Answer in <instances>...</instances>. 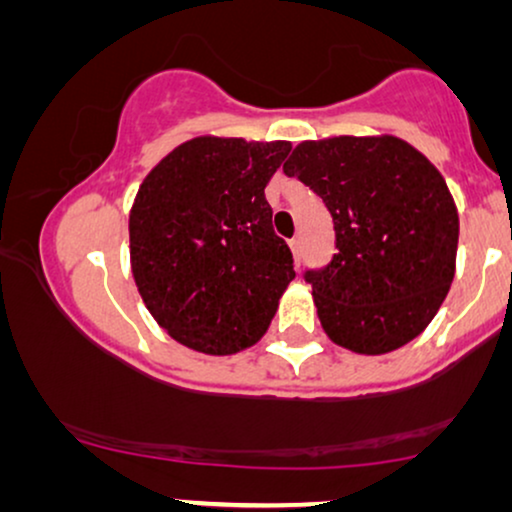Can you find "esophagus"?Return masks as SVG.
Here are the masks:
<instances>
[{"label":"esophagus","instance_id":"1","mask_svg":"<svg viewBox=\"0 0 512 512\" xmlns=\"http://www.w3.org/2000/svg\"><path fill=\"white\" fill-rule=\"evenodd\" d=\"M290 250H292L294 259H297V262H299V259H301V241L299 239H292L290 241Z\"/></svg>","mask_w":512,"mask_h":512}]
</instances>
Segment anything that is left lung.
<instances>
[{
  "mask_svg": "<svg viewBox=\"0 0 512 512\" xmlns=\"http://www.w3.org/2000/svg\"><path fill=\"white\" fill-rule=\"evenodd\" d=\"M283 171L334 220L338 253L306 271L325 334L359 355L420 336L457 269L459 213L441 171L392 134L301 141Z\"/></svg>",
  "mask_w": 512,
  "mask_h": 512,
  "instance_id": "obj_1",
  "label": "left lung"
}]
</instances>
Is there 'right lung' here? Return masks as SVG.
Listing matches in <instances>:
<instances>
[{
	"label": "right lung",
	"mask_w": 512,
	"mask_h": 512,
	"mask_svg": "<svg viewBox=\"0 0 512 512\" xmlns=\"http://www.w3.org/2000/svg\"><path fill=\"white\" fill-rule=\"evenodd\" d=\"M290 150V141L194 136L143 178L129 211L134 283L185 348L234 355L269 329L294 269L264 187Z\"/></svg>",
	"instance_id": "right-lung-1"
}]
</instances>
